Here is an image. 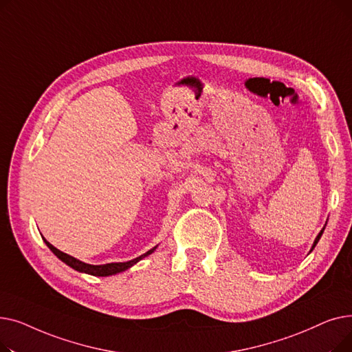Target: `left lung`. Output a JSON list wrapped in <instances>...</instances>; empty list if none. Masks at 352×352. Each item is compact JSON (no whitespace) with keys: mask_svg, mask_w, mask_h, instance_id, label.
Wrapping results in <instances>:
<instances>
[{"mask_svg":"<svg viewBox=\"0 0 352 352\" xmlns=\"http://www.w3.org/2000/svg\"><path fill=\"white\" fill-rule=\"evenodd\" d=\"M322 232H324V228L321 230V232L317 235V238H316V241H314V245H312V248H311V251L314 250V248H316V245H317V243L320 241V238H321V235H322Z\"/></svg>","mask_w":352,"mask_h":352,"instance_id":"obj_1","label":"left lung"}]
</instances>
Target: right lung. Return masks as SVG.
Masks as SVG:
<instances>
[{
  "label": "right lung",
  "instance_id": "obj_1",
  "mask_svg": "<svg viewBox=\"0 0 352 352\" xmlns=\"http://www.w3.org/2000/svg\"><path fill=\"white\" fill-rule=\"evenodd\" d=\"M44 241H45L47 247H48L55 255H57L61 261H64L67 265H69L71 268L77 270V271H80V272L91 274V275H96V276H107V275H114V274H117V272H122V271L128 270L129 267H133L134 264H137L140 260H142V258H145L146 255L153 254L154 250L157 248V247H154V248H151L150 251H146L145 254L140 255L138 258H134V260L126 261V263H111V264H104V265H91V264L81 263L80 260H77V258H74V256H71V255H68V254H65V252L57 250L54 245H51V244L47 241V239H44Z\"/></svg>",
  "mask_w": 352,
  "mask_h": 352
}]
</instances>
